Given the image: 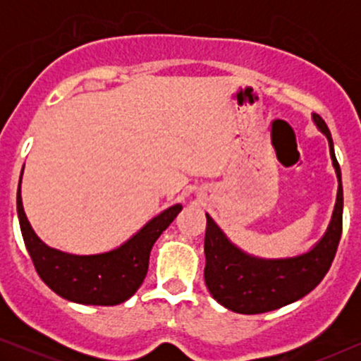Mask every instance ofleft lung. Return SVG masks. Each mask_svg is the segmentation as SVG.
<instances>
[{"mask_svg":"<svg viewBox=\"0 0 361 361\" xmlns=\"http://www.w3.org/2000/svg\"><path fill=\"white\" fill-rule=\"evenodd\" d=\"M312 118L319 130L327 136L330 156L338 177L337 204L332 220L322 240L312 250L294 258H255L236 248L212 216L207 215L205 284L212 298L233 312L263 314L302 299L324 279L337 253L342 236V174L327 125L319 115H312Z\"/></svg>","mask_w":361,"mask_h":361,"instance_id":"obj_1","label":"left lung"}]
</instances>
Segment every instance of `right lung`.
Instances as JSON below:
<instances>
[{"label": "right lung", "instance_id": "obj_1", "mask_svg": "<svg viewBox=\"0 0 361 361\" xmlns=\"http://www.w3.org/2000/svg\"><path fill=\"white\" fill-rule=\"evenodd\" d=\"M16 204L24 245L39 278L61 298L88 305L121 304L140 289L149 266L152 245L182 210L177 204L161 212L120 248L80 256L49 248L37 238L23 209L21 180Z\"/></svg>", "mask_w": 361, "mask_h": 361}]
</instances>
